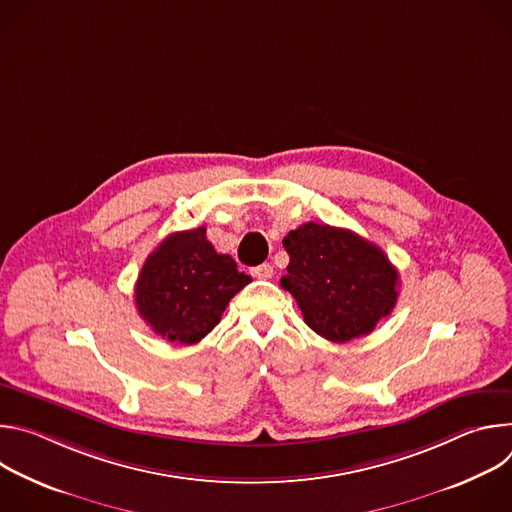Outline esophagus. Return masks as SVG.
I'll use <instances>...</instances> for the list:
<instances>
[{
	"label": "esophagus",
	"instance_id": "esophagus-1",
	"mask_svg": "<svg viewBox=\"0 0 512 512\" xmlns=\"http://www.w3.org/2000/svg\"><path fill=\"white\" fill-rule=\"evenodd\" d=\"M253 275H255L257 279H269V277L273 275V267H271L269 263H261V265L253 267Z\"/></svg>",
	"mask_w": 512,
	"mask_h": 512
}]
</instances>
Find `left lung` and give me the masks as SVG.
I'll return each mask as SVG.
<instances>
[{
	"label": "left lung",
	"mask_w": 512,
	"mask_h": 512,
	"mask_svg": "<svg viewBox=\"0 0 512 512\" xmlns=\"http://www.w3.org/2000/svg\"><path fill=\"white\" fill-rule=\"evenodd\" d=\"M283 247L289 265L281 287L322 338L367 336L395 308L399 273L371 241L348 229L306 223L287 233Z\"/></svg>",
	"instance_id": "8db88e82"
}]
</instances>
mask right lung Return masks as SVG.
I'll use <instances>...</instances> for the list:
<instances>
[{"instance_id":"right-lung-1","label":"right lung","mask_w":512,"mask_h":512,"mask_svg":"<svg viewBox=\"0 0 512 512\" xmlns=\"http://www.w3.org/2000/svg\"><path fill=\"white\" fill-rule=\"evenodd\" d=\"M249 281L235 259L216 253L206 229L198 227L168 235L145 259L135 306L158 336L196 344L221 322L231 298Z\"/></svg>"}]
</instances>
